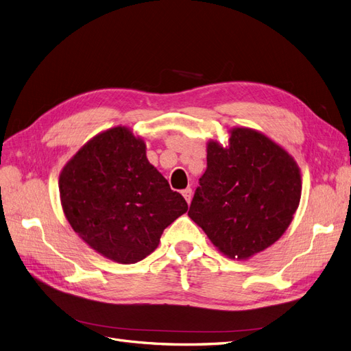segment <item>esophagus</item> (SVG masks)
<instances>
[{
  "mask_svg": "<svg viewBox=\"0 0 351 351\" xmlns=\"http://www.w3.org/2000/svg\"><path fill=\"white\" fill-rule=\"evenodd\" d=\"M182 195H184V198L186 199V202L189 204V202H191V199H192V189H191V188L184 189V191H182Z\"/></svg>",
  "mask_w": 351,
  "mask_h": 351,
  "instance_id": "esophagus-1",
  "label": "esophagus"
}]
</instances>
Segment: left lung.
<instances>
[{"label": "left lung", "mask_w": 351, "mask_h": 351, "mask_svg": "<svg viewBox=\"0 0 351 351\" xmlns=\"http://www.w3.org/2000/svg\"><path fill=\"white\" fill-rule=\"evenodd\" d=\"M230 133L228 147L208 143L188 215L219 252L243 261L287 231L302 185L300 167L276 143L250 128Z\"/></svg>", "instance_id": "8db88e82"}]
</instances>
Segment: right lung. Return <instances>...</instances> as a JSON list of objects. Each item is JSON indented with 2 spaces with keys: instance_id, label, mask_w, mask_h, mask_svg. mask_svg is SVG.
Returning a JSON list of instances; mask_svg holds the SVG:
<instances>
[{
  "instance_id": "1",
  "label": "right lung",
  "mask_w": 351,
  "mask_h": 351,
  "mask_svg": "<svg viewBox=\"0 0 351 351\" xmlns=\"http://www.w3.org/2000/svg\"><path fill=\"white\" fill-rule=\"evenodd\" d=\"M63 213L88 245L111 261L137 263L188 204L146 158L125 127L107 130L77 152L59 178Z\"/></svg>"
}]
</instances>
